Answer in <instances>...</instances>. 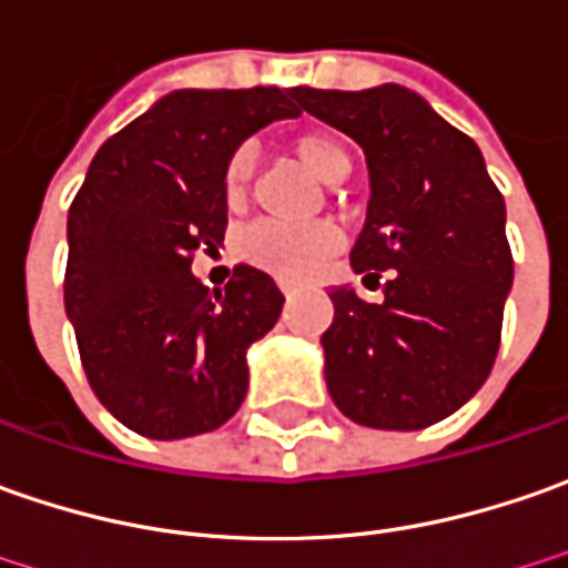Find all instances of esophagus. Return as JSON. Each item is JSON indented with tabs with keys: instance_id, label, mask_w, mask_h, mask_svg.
<instances>
[{
	"instance_id": "34e87169",
	"label": "esophagus",
	"mask_w": 568,
	"mask_h": 568,
	"mask_svg": "<svg viewBox=\"0 0 568 568\" xmlns=\"http://www.w3.org/2000/svg\"><path fill=\"white\" fill-rule=\"evenodd\" d=\"M280 288H283L285 298H292V295H295V288H292V285H288V283H283V285H280Z\"/></svg>"
}]
</instances>
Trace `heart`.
<instances>
[{
	"instance_id": "b5f03b06",
	"label": "heart",
	"mask_w": 568,
	"mask_h": 568,
	"mask_svg": "<svg viewBox=\"0 0 568 568\" xmlns=\"http://www.w3.org/2000/svg\"><path fill=\"white\" fill-rule=\"evenodd\" d=\"M292 156L311 175H317L326 185L343 182L352 172V153L343 141L329 131H298L288 141ZM254 179V150L235 148L223 163V201L232 213L245 210L247 191ZM343 245V232L333 223H254L239 235V254L247 264L266 270L270 276L283 283H304L321 270Z\"/></svg>"
}]
</instances>
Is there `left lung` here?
Here are the masks:
<instances>
[{
  "mask_svg": "<svg viewBox=\"0 0 568 568\" xmlns=\"http://www.w3.org/2000/svg\"><path fill=\"white\" fill-rule=\"evenodd\" d=\"M295 100L362 144L371 204L352 266L367 280L386 270L381 304L345 285L329 292V396L364 427H430L471 399L497 362L513 285L503 194L478 144L412 90L295 88Z\"/></svg>",
  "mask_w": 568,
  "mask_h": 568,
  "instance_id": "left-lung-1",
  "label": "left lung"
}]
</instances>
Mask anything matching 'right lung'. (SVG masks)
<instances>
[{
	"mask_svg": "<svg viewBox=\"0 0 568 568\" xmlns=\"http://www.w3.org/2000/svg\"><path fill=\"white\" fill-rule=\"evenodd\" d=\"M295 90H175L97 150L69 210L65 314L90 389L141 437L216 430L247 393V345L283 292L239 264L223 292L194 280L225 235L223 163Z\"/></svg>",
	"mask_w": 568,
	"mask_h": 568,
	"instance_id": "obj_1",
	"label": "right lung"
}]
</instances>
